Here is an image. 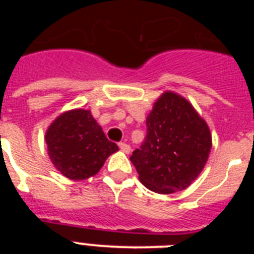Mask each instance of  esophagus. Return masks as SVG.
I'll list each match as a JSON object with an SVG mask.
<instances>
[{"label":"esophagus","mask_w":254,"mask_h":254,"mask_svg":"<svg viewBox=\"0 0 254 254\" xmlns=\"http://www.w3.org/2000/svg\"><path fill=\"white\" fill-rule=\"evenodd\" d=\"M118 146H120V149L122 150L125 154H129V152H131V146H129V145H127L126 142H120L118 143Z\"/></svg>","instance_id":"34e87169"}]
</instances>
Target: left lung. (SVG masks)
Masks as SVG:
<instances>
[{
	"mask_svg": "<svg viewBox=\"0 0 254 254\" xmlns=\"http://www.w3.org/2000/svg\"><path fill=\"white\" fill-rule=\"evenodd\" d=\"M147 134L129 160L147 190H183L196 181L212 147L210 127L186 98L164 91L146 118Z\"/></svg>",
	"mask_w": 254,
	"mask_h": 254,
	"instance_id": "8db88e82",
	"label": "left lung"
}]
</instances>
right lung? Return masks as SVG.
Here are the masks:
<instances>
[{
  "label": "right lung",
  "mask_w": 254,
  "mask_h": 254,
  "mask_svg": "<svg viewBox=\"0 0 254 254\" xmlns=\"http://www.w3.org/2000/svg\"><path fill=\"white\" fill-rule=\"evenodd\" d=\"M44 140L52 164L72 181L94 177L108 156L118 151L91 112L81 108L61 113L47 128Z\"/></svg>",
  "instance_id": "obj_1"
}]
</instances>
